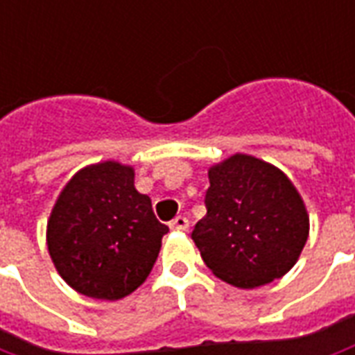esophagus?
I'll return each mask as SVG.
<instances>
[{
	"instance_id": "esophagus-1",
	"label": "esophagus",
	"mask_w": 355,
	"mask_h": 355,
	"mask_svg": "<svg viewBox=\"0 0 355 355\" xmlns=\"http://www.w3.org/2000/svg\"><path fill=\"white\" fill-rule=\"evenodd\" d=\"M171 230H178V232H186L188 230V226H190V223H188V218L186 216H177V218H173L169 223Z\"/></svg>"
}]
</instances>
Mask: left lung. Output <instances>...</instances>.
I'll return each mask as SVG.
<instances>
[{"label":"left lung","mask_w":355,"mask_h":355,"mask_svg":"<svg viewBox=\"0 0 355 355\" xmlns=\"http://www.w3.org/2000/svg\"><path fill=\"white\" fill-rule=\"evenodd\" d=\"M207 215L192 239L207 268L239 289H254L295 266L310 234L304 200L285 173L249 154L209 167Z\"/></svg>","instance_id":"1"}]
</instances>
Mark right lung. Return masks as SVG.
Instances as JSON below:
<instances>
[{
  "mask_svg": "<svg viewBox=\"0 0 355 355\" xmlns=\"http://www.w3.org/2000/svg\"><path fill=\"white\" fill-rule=\"evenodd\" d=\"M169 228L135 188V167L116 159L91 163L58 193L47 220V249L73 291L119 300L144 283Z\"/></svg>",
  "mask_w": 355,
  "mask_h": 355,
  "instance_id": "right-lung-1",
  "label": "right lung"
}]
</instances>
